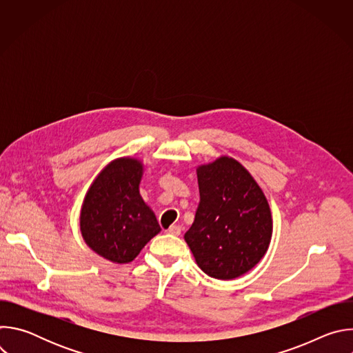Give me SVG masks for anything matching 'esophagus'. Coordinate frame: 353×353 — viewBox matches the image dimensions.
Here are the masks:
<instances>
[{
	"label": "esophagus",
	"mask_w": 353,
	"mask_h": 353,
	"mask_svg": "<svg viewBox=\"0 0 353 353\" xmlns=\"http://www.w3.org/2000/svg\"><path fill=\"white\" fill-rule=\"evenodd\" d=\"M168 232H169L170 234H173V236H179V234L181 233V226H179V225H172V226L168 229Z\"/></svg>",
	"instance_id": "34e87169"
}]
</instances>
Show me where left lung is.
<instances>
[{
  "instance_id": "left-lung-1",
  "label": "left lung",
  "mask_w": 353,
  "mask_h": 353,
  "mask_svg": "<svg viewBox=\"0 0 353 353\" xmlns=\"http://www.w3.org/2000/svg\"><path fill=\"white\" fill-rule=\"evenodd\" d=\"M196 177L201 201L184 240L208 276L239 278L270 247L272 215L267 196L250 172L226 155L199 165Z\"/></svg>"
}]
</instances>
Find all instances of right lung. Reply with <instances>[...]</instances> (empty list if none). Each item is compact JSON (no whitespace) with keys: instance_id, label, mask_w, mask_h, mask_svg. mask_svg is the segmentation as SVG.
<instances>
[{"instance_id":"obj_1","label":"right lung","mask_w":353,"mask_h":353,"mask_svg":"<svg viewBox=\"0 0 353 353\" xmlns=\"http://www.w3.org/2000/svg\"><path fill=\"white\" fill-rule=\"evenodd\" d=\"M145 166L123 157L108 163L88 188L79 212L86 245L114 264L131 263L162 229L139 194Z\"/></svg>"}]
</instances>
